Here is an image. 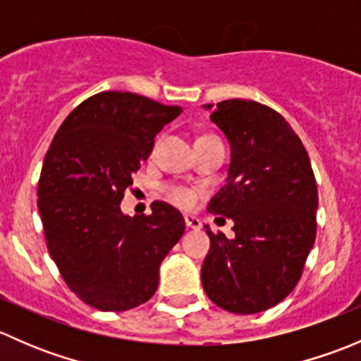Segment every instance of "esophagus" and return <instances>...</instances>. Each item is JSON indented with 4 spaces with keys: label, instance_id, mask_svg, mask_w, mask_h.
<instances>
[{
    "label": "esophagus",
    "instance_id": "esophagus-1",
    "mask_svg": "<svg viewBox=\"0 0 361 361\" xmlns=\"http://www.w3.org/2000/svg\"><path fill=\"white\" fill-rule=\"evenodd\" d=\"M185 225H187V228H195V231H199L202 227L201 220L197 216H194V214H185Z\"/></svg>",
    "mask_w": 361,
    "mask_h": 361
}]
</instances>
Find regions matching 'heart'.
I'll return each mask as SVG.
<instances>
[{
  "instance_id": "obj_1",
  "label": "heart",
  "mask_w": 361,
  "mask_h": 361,
  "mask_svg": "<svg viewBox=\"0 0 361 361\" xmlns=\"http://www.w3.org/2000/svg\"><path fill=\"white\" fill-rule=\"evenodd\" d=\"M167 197L181 207L192 206L195 201V194L187 187H169L167 188Z\"/></svg>"
}]
</instances>
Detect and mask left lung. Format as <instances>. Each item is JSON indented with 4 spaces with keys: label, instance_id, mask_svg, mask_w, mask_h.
Masks as SVG:
<instances>
[{
    "label": "left lung",
    "instance_id": "1",
    "mask_svg": "<svg viewBox=\"0 0 361 361\" xmlns=\"http://www.w3.org/2000/svg\"><path fill=\"white\" fill-rule=\"evenodd\" d=\"M204 108L231 145L227 183L207 211L231 218L235 238L206 225L202 286L218 307L255 314L279 304L300 279L316 239L318 187L300 137L278 111L246 99Z\"/></svg>",
    "mask_w": 361,
    "mask_h": 361
}]
</instances>
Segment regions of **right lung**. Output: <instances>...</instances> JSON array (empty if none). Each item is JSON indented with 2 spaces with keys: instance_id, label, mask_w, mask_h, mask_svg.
Masks as SVG:
<instances>
[{
  "instance_id": "1",
  "label": "right lung",
  "mask_w": 361,
  "mask_h": 361,
  "mask_svg": "<svg viewBox=\"0 0 361 361\" xmlns=\"http://www.w3.org/2000/svg\"><path fill=\"white\" fill-rule=\"evenodd\" d=\"M181 111L140 94L99 92L69 113L43 160L38 209L47 248L69 290L99 311L150 300L160 264L185 232L167 202H152L148 216L120 209L155 136Z\"/></svg>"
}]
</instances>
